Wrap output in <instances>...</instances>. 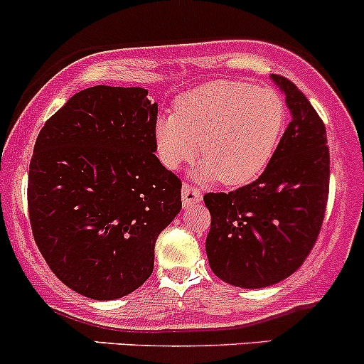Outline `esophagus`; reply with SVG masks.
<instances>
[{
    "mask_svg": "<svg viewBox=\"0 0 364 364\" xmlns=\"http://www.w3.org/2000/svg\"><path fill=\"white\" fill-rule=\"evenodd\" d=\"M201 201V193L196 187L189 186V183H183L182 187V205L186 208L193 207L194 203H200Z\"/></svg>",
    "mask_w": 364,
    "mask_h": 364,
    "instance_id": "obj_1",
    "label": "esophagus"
}]
</instances>
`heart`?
<instances>
[{
    "instance_id": "heart-1",
    "label": "heart",
    "mask_w": 364,
    "mask_h": 364,
    "mask_svg": "<svg viewBox=\"0 0 364 364\" xmlns=\"http://www.w3.org/2000/svg\"><path fill=\"white\" fill-rule=\"evenodd\" d=\"M286 124V101L275 89L213 80L183 92L175 114L157 119V157L175 171L198 154L203 163L194 171L196 178L245 186L266 170Z\"/></svg>"
}]
</instances>
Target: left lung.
Segmentation results:
<instances>
[{
	"label": "left lung",
	"instance_id": "8db88e82",
	"mask_svg": "<svg viewBox=\"0 0 364 364\" xmlns=\"http://www.w3.org/2000/svg\"><path fill=\"white\" fill-rule=\"evenodd\" d=\"M286 96L291 122L257 181L203 196L212 223L208 263L224 282L268 287L293 275L312 250L329 193L324 122L287 78L272 75Z\"/></svg>",
	"mask_w": 364,
	"mask_h": 364
}]
</instances>
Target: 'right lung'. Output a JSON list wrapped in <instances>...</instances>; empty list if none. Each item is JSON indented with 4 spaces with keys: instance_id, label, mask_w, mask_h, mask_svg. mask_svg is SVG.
<instances>
[{
    "instance_id": "obj_1",
    "label": "right lung",
    "mask_w": 364,
    "mask_h": 364,
    "mask_svg": "<svg viewBox=\"0 0 364 364\" xmlns=\"http://www.w3.org/2000/svg\"><path fill=\"white\" fill-rule=\"evenodd\" d=\"M141 87L95 85L55 112L36 138L28 208L40 252L87 298L133 293L154 269L161 231L182 208V182L159 163L157 103Z\"/></svg>"
}]
</instances>
